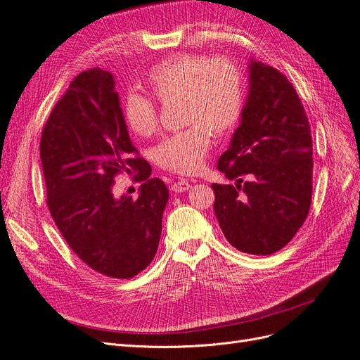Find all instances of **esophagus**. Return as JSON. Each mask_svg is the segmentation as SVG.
Returning <instances> with one entry per match:
<instances>
[{"label": "esophagus", "instance_id": "obj_1", "mask_svg": "<svg viewBox=\"0 0 360 360\" xmlns=\"http://www.w3.org/2000/svg\"><path fill=\"white\" fill-rule=\"evenodd\" d=\"M190 182L187 179H181L178 182L172 184V191L173 193H182V191H187L190 188Z\"/></svg>", "mask_w": 360, "mask_h": 360}]
</instances>
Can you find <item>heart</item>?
Segmentation results:
<instances>
[{
	"instance_id": "heart-1",
	"label": "heart",
	"mask_w": 360,
	"mask_h": 360,
	"mask_svg": "<svg viewBox=\"0 0 360 360\" xmlns=\"http://www.w3.org/2000/svg\"><path fill=\"white\" fill-rule=\"evenodd\" d=\"M146 86L161 102L181 98L184 123H190L186 129L164 137L153 148V158L160 167L174 173L199 172L211 148L212 132L228 134L241 119L244 95L240 70L223 57L179 54L153 66ZM123 117L140 137L152 136L158 127L157 104L137 94L127 96Z\"/></svg>"
}]
</instances>
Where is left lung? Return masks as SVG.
Here are the masks:
<instances>
[{
	"label": "left lung",
	"instance_id": "obj_1",
	"mask_svg": "<svg viewBox=\"0 0 360 360\" xmlns=\"http://www.w3.org/2000/svg\"><path fill=\"white\" fill-rule=\"evenodd\" d=\"M217 169L237 179L235 186H211L215 217L229 244L249 255L285 248L309 212L314 161L302 101L277 69L250 60L241 123Z\"/></svg>",
	"mask_w": 360,
	"mask_h": 360
}]
</instances>
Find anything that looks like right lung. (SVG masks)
I'll list each match as a JSON object with an SVG mask.
<instances>
[{"instance_id": "add662e5", "label": "right lung", "mask_w": 360, "mask_h": 360, "mask_svg": "<svg viewBox=\"0 0 360 360\" xmlns=\"http://www.w3.org/2000/svg\"><path fill=\"white\" fill-rule=\"evenodd\" d=\"M46 203L60 233L91 270L131 279L155 258L169 190L137 155L102 69L81 72L60 98L40 139ZM136 172L137 200L112 194L119 172Z\"/></svg>"}]
</instances>
